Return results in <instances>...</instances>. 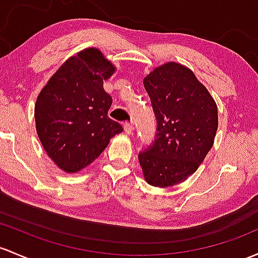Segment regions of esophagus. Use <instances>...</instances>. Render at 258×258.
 <instances>
[{
	"instance_id": "esophagus-1",
	"label": "esophagus",
	"mask_w": 258,
	"mask_h": 258,
	"mask_svg": "<svg viewBox=\"0 0 258 258\" xmlns=\"http://www.w3.org/2000/svg\"><path fill=\"white\" fill-rule=\"evenodd\" d=\"M123 127H124V131H126L127 135H131L132 132H134V124H132V123H128V122H124Z\"/></svg>"
}]
</instances>
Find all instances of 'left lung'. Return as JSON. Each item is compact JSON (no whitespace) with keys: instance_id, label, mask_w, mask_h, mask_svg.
<instances>
[{"instance_id":"left-lung-1","label":"left lung","mask_w":258,"mask_h":258,"mask_svg":"<svg viewBox=\"0 0 258 258\" xmlns=\"http://www.w3.org/2000/svg\"><path fill=\"white\" fill-rule=\"evenodd\" d=\"M157 118L154 142L138 154L145 180L167 188L185 180L211 150L218 106L185 65L168 61L143 80Z\"/></svg>"}]
</instances>
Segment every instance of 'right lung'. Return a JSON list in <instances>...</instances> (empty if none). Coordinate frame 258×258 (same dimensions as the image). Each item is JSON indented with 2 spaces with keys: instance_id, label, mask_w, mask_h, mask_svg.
Here are the masks:
<instances>
[{
  "instance_id": "right-lung-1",
  "label": "right lung",
  "mask_w": 258,
  "mask_h": 258,
  "mask_svg": "<svg viewBox=\"0 0 258 258\" xmlns=\"http://www.w3.org/2000/svg\"><path fill=\"white\" fill-rule=\"evenodd\" d=\"M116 67L97 48H86L60 65L40 90L36 130L48 157L77 173L93 163L123 127L107 116L112 97L104 81Z\"/></svg>"
}]
</instances>
